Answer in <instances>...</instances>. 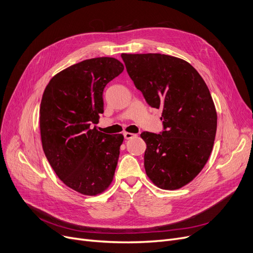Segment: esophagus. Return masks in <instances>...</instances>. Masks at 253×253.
<instances>
[{
  "label": "esophagus",
  "instance_id": "1",
  "mask_svg": "<svg viewBox=\"0 0 253 253\" xmlns=\"http://www.w3.org/2000/svg\"><path fill=\"white\" fill-rule=\"evenodd\" d=\"M135 136H136V134L130 133V132H124V137H125V139H131V138H133V137H135Z\"/></svg>",
  "mask_w": 253,
  "mask_h": 253
}]
</instances>
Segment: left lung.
Here are the masks:
<instances>
[{
  "mask_svg": "<svg viewBox=\"0 0 253 253\" xmlns=\"http://www.w3.org/2000/svg\"><path fill=\"white\" fill-rule=\"evenodd\" d=\"M121 56L147 102L162 110V133L140 134L147 175L160 189H180L200 173L213 148L217 114L209 89L183 59L160 53Z\"/></svg>",
  "mask_w": 253,
  "mask_h": 253,
  "instance_id": "left-lung-1",
  "label": "left lung"
}]
</instances>
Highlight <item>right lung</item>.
<instances>
[{
	"label": "right lung",
	"mask_w": 253,
	"mask_h": 253,
	"mask_svg": "<svg viewBox=\"0 0 253 253\" xmlns=\"http://www.w3.org/2000/svg\"><path fill=\"white\" fill-rule=\"evenodd\" d=\"M124 65L113 57L86 59L53 77L40 106V131L47 160L59 179L85 196L108 189L115 175L122 134L95 124L103 113V89Z\"/></svg>",
	"instance_id": "obj_1"
}]
</instances>
